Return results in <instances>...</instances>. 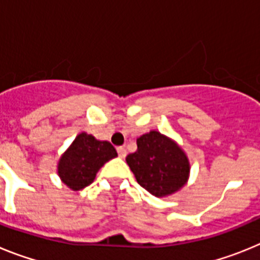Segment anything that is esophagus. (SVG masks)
Returning a JSON list of instances; mask_svg holds the SVG:
<instances>
[{
    "label": "esophagus",
    "instance_id": "1",
    "mask_svg": "<svg viewBox=\"0 0 260 260\" xmlns=\"http://www.w3.org/2000/svg\"><path fill=\"white\" fill-rule=\"evenodd\" d=\"M117 152H118V156L121 158H123L126 156V150H125V147H118L117 148Z\"/></svg>",
    "mask_w": 260,
    "mask_h": 260
}]
</instances>
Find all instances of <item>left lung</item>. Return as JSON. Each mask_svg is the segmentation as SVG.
<instances>
[{
  "instance_id": "1",
  "label": "left lung",
  "mask_w": 260,
  "mask_h": 260,
  "mask_svg": "<svg viewBox=\"0 0 260 260\" xmlns=\"http://www.w3.org/2000/svg\"><path fill=\"white\" fill-rule=\"evenodd\" d=\"M138 150L126 157L137 182L161 198L182 189L189 180V158L178 144L161 133L152 132L137 139Z\"/></svg>"
}]
</instances>
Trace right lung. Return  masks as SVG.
Instances as JSON below:
<instances>
[{"label": "right lung", "instance_id": "1", "mask_svg": "<svg viewBox=\"0 0 260 260\" xmlns=\"http://www.w3.org/2000/svg\"><path fill=\"white\" fill-rule=\"evenodd\" d=\"M116 156V148L109 142L80 133L59 158L57 172L62 182L78 191L91 185L99 169Z\"/></svg>", "mask_w": 260, "mask_h": 260}]
</instances>
